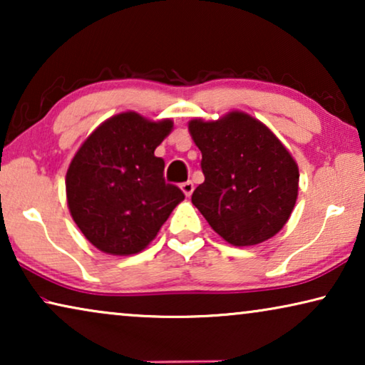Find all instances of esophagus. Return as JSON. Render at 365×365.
Wrapping results in <instances>:
<instances>
[{
	"label": "esophagus",
	"instance_id": "1",
	"mask_svg": "<svg viewBox=\"0 0 365 365\" xmlns=\"http://www.w3.org/2000/svg\"><path fill=\"white\" fill-rule=\"evenodd\" d=\"M181 191L189 197V196H191V194H192V191H194V184H192L191 181L182 182V184H181Z\"/></svg>",
	"mask_w": 365,
	"mask_h": 365
}]
</instances>
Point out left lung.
<instances>
[{
    "label": "left lung",
    "mask_w": 365,
    "mask_h": 365,
    "mask_svg": "<svg viewBox=\"0 0 365 365\" xmlns=\"http://www.w3.org/2000/svg\"><path fill=\"white\" fill-rule=\"evenodd\" d=\"M187 126L204 173L191 201L209 226L237 247L276 236L299 192V168L287 148L244 111H229L216 121L196 118Z\"/></svg>",
    "instance_id": "left-lung-1"
}]
</instances>
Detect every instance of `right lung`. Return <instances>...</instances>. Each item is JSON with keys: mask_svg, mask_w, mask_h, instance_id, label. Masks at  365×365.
Returning <instances> with one entry per match:
<instances>
[{"mask_svg": "<svg viewBox=\"0 0 365 365\" xmlns=\"http://www.w3.org/2000/svg\"><path fill=\"white\" fill-rule=\"evenodd\" d=\"M173 119L114 114L81 144L66 173V199L84 237L111 256L141 252L184 199L163 178L154 151L173 131Z\"/></svg>", "mask_w": 365, "mask_h": 365, "instance_id": "obj_1", "label": "right lung"}]
</instances>
